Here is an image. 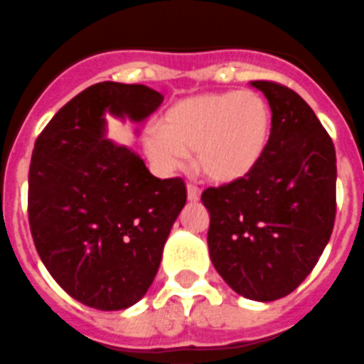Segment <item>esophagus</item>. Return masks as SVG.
Listing matches in <instances>:
<instances>
[{"label":"esophagus","instance_id":"1","mask_svg":"<svg viewBox=\"0 0 364 364\" xmlns=\"http://www.w3.org/2000/svg\"><path fill=\"white\" fill-rule=\"evenodd\" d=\"M188 198L189 200H198L200 198V188L195 184H188Z\"/></svg>","mask_w":364,"mask_h":364}]
</instances>
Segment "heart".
Returning <instances> with one entry per match:
<instances>
[{
    "label": "heart",
    "instance_id": "b5f03b06",
    "mask_svg": "<svg viewBox=\"0 0 364 364\" xmlns=\"http://www.w3.org/2000/svg\"><path fill=\"white\" fill-rule=\"evenodd\" d=\"M271 108L254 92L204 93L175 102L158 129L145 134V151L164 169H176L186 154L217 184L248 176L262 161L271 138Z\"/></svg>",
    "mask_w": 364,
    "mask_h": 364
}]
</instances>
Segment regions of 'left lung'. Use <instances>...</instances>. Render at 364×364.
Listing matches in <instances>:
<instances>
[{"instance_id": "1", "label": "left lung", "mask_w": 364, "mask_h": 364, "mask_svg": "<svg viewBox=\"0 0 364 364\" xmlns=\"http://www.w3.org/2000/svg\"><path fill=\"white\" fill-rule=\"evenodd\" d=\"M271 105V138L243 180L208 188V247L235 293L272 302L313 271L333 232L337 158L330 134L296 92L252 80Z\"/></svg>"}]
</instances>
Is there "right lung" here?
Instances as JSON below:
<instances>
[{
    "label": "right lung",
    "mask_w": 364,
    "mask_h": 364,
    "mask_svg": "<svg viewBox=\"0 0 364 364\" xmlns=\"http://www.w3.org/2000/svg\"><path fill=\"white\" fill-rule=\"evenodd\" d=\"M161 101L149 86L97 82L36 138L27 197L34 247L85 306L117 311L147 293L186 204L184 180L152 176L134 151L102 138L105 110L141 121Z\"/></svg>",
    "instance_id": "1"
}]
</instances>
